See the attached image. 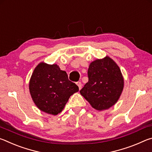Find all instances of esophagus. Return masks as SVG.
Segmentation results:
<instances>
[{
  "mask_svg": "<svg viewBox=\"0 0 152 152\" xmlns=\"http://www.w3.org/2000/svg\"><path fill=\"white\" fill-rule=\"evenodd\" d=\"M76 84H77V85H78L79 89L80 90L82 88V83H81V82H76Z\"/></svg>",
  "mask_w": 152,
  "mask_h": 152,
  "instance_id": "esophagus-1",
  "label": "esophagus"
}]
</instances>
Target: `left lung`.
Here are the masks:
<instances>
[{
    "label": "left lung",
    "instance_id": "left-lung-1",
    "mask_svg": "<svg viewBox=\"0 0 152 152\" xmlns=\"http://www.w3.org/2000/svg\"><path fill=\"white\" fill-rule=\"evenodd\" d=\"M88 81L80 92L94 109L102 110L116 103L123 89V78L119 66L107 56L90 64Z\"/></svg>",
    "mask_w": 152,
    "mask_h": 152
}]
</instances>
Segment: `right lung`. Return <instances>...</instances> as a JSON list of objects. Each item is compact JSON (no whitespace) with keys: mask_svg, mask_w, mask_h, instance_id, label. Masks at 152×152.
I'll use <instances>...</instances> for the list:
<instances>
[{"mask_svg":"<svg viewBox=\"0 0 152 152\" xmlns=\"http://www.w3.org/2000/svg\"><path fill=\"white\" fill-rule=\"evenodd\" d=\"M78 91V86L69 80L66 72L56 64H38L29 82L33 102L41 110L50 115L60 113L71 95Z\"/></svg>","mask_w":152,"mask_h":152,"instance_id":"right-lung-1","label":"right lung"}]
</instances>
